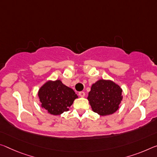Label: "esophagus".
<instances>
[{"label":"esophagus","mask_w":157,"mask_h":157,"mask_svg":"<svg viewBox=\"0 0 157 157\" xmlns=\"http://www.w3.org/2000/svg\"><path fill=\"white\" fill-rule=\"evenodd\" d=\"M79 96L80 97H84V96H85V93H84V91L79 92Z\"/></svg>","instance_id":"obj_1"}]
</instances>
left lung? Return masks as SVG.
Segmentation results:
<instances>
[{
    "mask_svg": "<svg viewBox=\"0 0 157 157\" xmlns=\"http://www.w3.org/2000/svg\"><path fill=\"white\" fill-rule=\"evenodd\" d=\"M122 90L110 80L100 79L91 86L88 100L94 112L102 116L113 114L122 100Z\"/></svg>",
    "mask_w": 157,
    "mask_h": 157,
    "instance_id": "obj_1",
    "label": "left lung"
}]
</instances>
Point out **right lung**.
<instances>
[{
    "instance_id": "obj_1",
    "label": "right lung",
    "mask_w": 157,
    "mask_h": 157,
    "mask_svg": "<svg viewBox=\"0 0 157 157\" xmlns=\"http://www.w3.org/2000/svg\"><path fill=\"white\" fill-rule=\"evenodd\" d=\"M42 108L53 115L68 111L78 96L73 89L64 85L60 80L46 82L38 91Z\"/></svg>"
}]
</instances>
